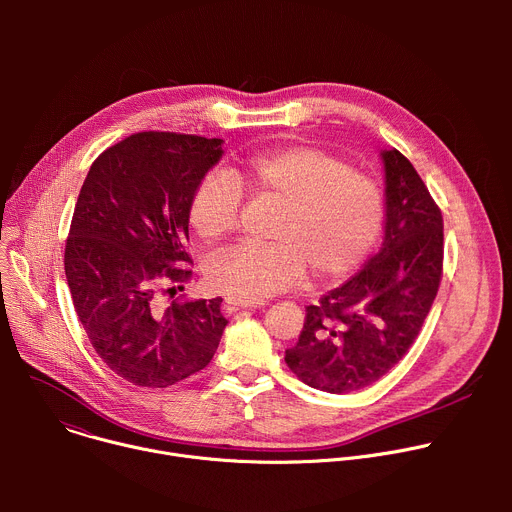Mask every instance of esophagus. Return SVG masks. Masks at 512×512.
Here are the masks:
<instances>
[{
    "label": "esophagus",
    "mask_w": 512,
    "mask_h": 512,
    "mask_svg": "<svg viewBox=\"0 0 512 512\" xmlns=\"http://www.w3.org/2000/svg\"><path fill=\"white\" fill-rule=\"evenodd\" d=\"M227 306H231L233 310H247V308H261L263 304L259 302H245V300H239V298H227L225 300Z\"/></svg>",
    "instance_id": "34e87169"
}]
</instances>
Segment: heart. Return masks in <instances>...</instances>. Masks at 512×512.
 <instances>
[{"instance_id": "1", "label": "heart", "mask_w": 512, "mask_h": 512, "mask_svg": "<svg viewBox=\"0 0 512 512\" xmlns=\"http://www.w3.org/2000/svg\"><path fill=\"white\" fill-rule=\"evenodd\" d=\"M241 188L283 204L271 231L277 243H243L206 269L212 289L261 302L296 283L306 265L330 281L352 273L375 249L385 225L381 186L344 160L298 143L255 154L223 174H206L188 202L192 231L216 243L239 221Z\"/></svg>"}]
</instances>
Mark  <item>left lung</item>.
<instances>
[{"mask_svg":"<svg viewBox=\"0 0 512 512\" xmlns=\"http://www.w3.org/2000/svg\"><path fill=\"white\" fill-rule=\"evenodd\" d=\"M385 239L377 255L306 308L289 371L326 393L377 383L407 354L437 296L444 267V218L411 162L383 150Z\"/></svg>","mask_w":512,"mask_h":512,"instance_id":"8db88e82","label":"left lung"}]
</instances>
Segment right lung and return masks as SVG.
<instances>
[{"label":"right lung","instance_id":"1","mask_svg":"<svg viewBox=\"0 0 512 512\" xmlns=\"http://www.w3.org/2000/svg\"><path fill=\"white\" fill-rule=\"evenodd\" d=\"M221 143L133 133L93 162L72 214L64 271L75 312L107 367L137 387L164 389L202 371L227 326L223 298L160 304V291L192 275L188 202Z\"/></svg>","mask_w":512,"mask_h":512}]
</instances>
